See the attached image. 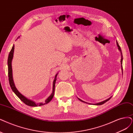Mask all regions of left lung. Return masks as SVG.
Segmentation results:
<instances>
[{
  "label": "left lung",
  "instance_id": "obj_1",
  "mask_svg": "<svg viewBox=\"0 0 133 133\" xmlns=\"http://www.w3.org/2000/svg\"><path fill=\"white\" fill-rule=\"evenodd\" d=\"M116 43H117V46H118V50L120 51V52H121V65H122L123 58H122V51H121V48H120V46L119 45L117 41H116ZM121 67H122V72H123V67H122V65H121ZM111 97H112V96H111V97H110V98H109V99H107V100H104V101H102V102H99V103H97V104H93V105H102V104H105V102H106L107 101H109V100L111 99ZM78 99H79L80 101H81L83 102L87 103V102H84V101H82V100L79 99V98H78Z\"/></svg>",
  "mask_w": 133,
  "mask_h": 133
}]
</instances>
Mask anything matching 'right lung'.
Wrapping results in <instances>:
<instances>
[{
    "instance_id": "1",
    "label": "right lung",
    "mask_w": 133,
    "mask_h": 133,
    "mask_svg": "<svg viewBox=\"0 0 133 133\" xmlns=\"http://www.w3.org/2000/svg\"><path fill=\"white\" fill-rule=\"evenodd\" d=\"M14 51V45L12 46L11 50L9 53V57H8V60L9 81L10 85V87L11 88L12 90L14 92L15 94L18 96V97L19 98V99H20L23 102H24V104H25L27 105H28V106H32V107H36V106H42V105H44L48 104V103L50 102L53 98V96H54V92H55V83H56V77H57V75L58 73H57V74L55 75V79H54V82H53L52 92L51 94V95L47 98L44 104H43V103H39V104H36L35 102H34L33 101H32L31 100L27 99V98H26L25 96H24L23 95H22L21 93L18 91V90L16 89L15 85L14 82V81H13V78H12V66H11V62H12V58H13Z\"/></svg>"
}]
</instances>
